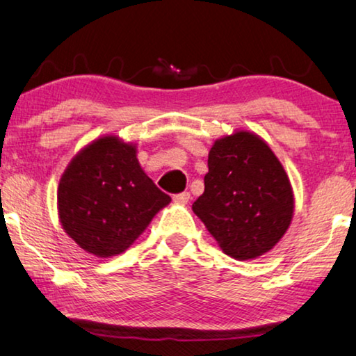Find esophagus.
<instances>
[{
  "label": "esophagus",
  "instance_id": "obj_1",
  "mask_svg": "<svg viewBox=\"0 0 356 356\" xmlns=\"http://www.w3.org/2000/svg\"><path fill=\"white\" fill-rule=\"evenodd\" d=\"M189 197H191V194L189 193H179V194H175L173 201L177 204H188Z\"/></svg>",
  "mask_w": 356,
  "mask_h": 356
}]
</instances>
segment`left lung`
Returning <instances> with one entry per match:
<instances>
[{
    "label": "left lung",
    "instance_id": "left-lung-1",
    "mask_svg": "<svg viewBox=\"0 0 356 356\" xmlns=\"http://www.w3.org/2000/svg\"><path fill=\"white\" fill-rule=\"evenodd\" d=\"M207 167L193 211L222 251L238 261L270 251L289 230L295 199L269 145L254 133L236 131L213 143Z\"/></svg>",
    "mask_w": 356,
    "mask_h": 356
}]
</instances>
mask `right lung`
<instances>
[{
    "instance_id": "obj_1",
    "label": "right lung",
    "mask_w": 356,
    "mask_h": 356,
    "mask_svg": "<svg viewBox=\"0 0 356 356\" xmlns=\"http://www.w3.org/2000/svg\"><path fill=\"white\" fill-rule=\"evenodd\" d=\"M170 201L140 168L136 145L116 136L86 145L58 186L63 230L97 257L128 250Z\"/></svg>"
}]
</instances>
